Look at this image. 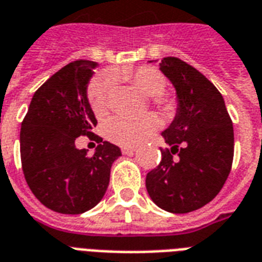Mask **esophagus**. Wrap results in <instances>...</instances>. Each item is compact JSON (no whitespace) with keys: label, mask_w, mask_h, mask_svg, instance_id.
<instances>
[{"label":"esophagus","mask_w":262,"mask_h":262,"mask_svg":"<svg viewBox=\"0 0 262 262\" xmlns=\"http://www.w3.org/2000/svg\"><path fill=\"white\" fill-rule=\"evenodd\" d=\"M136 151L135 147H122V154H125V156H130Z\"/></svg>","instance_id":"34e87169"}]
</instances>
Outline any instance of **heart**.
I'll return each mask as SVG.
<instances>
[{"mask_svg":"<svg viewBox=\"0 0 262 262\" xmlns=\"http://www.w3.org/2000/svg\"><path fill=\"white\" fill-rule=\"evenodd\" d=\"M112 80H126L136 87L139 92L151 97V101L164 112L173 110V102L164 97L168 80L166 77L151 67H140L132 72H111L110 75L97 77L89 90V101L96 116H104L110 106L112 93ZM158 122L152 115L139 118L114 116L104 125V135L110 141L119 146H136L154 132Z\"/></svg>","mask_w":262,"mask_h":262,"instance_id":"b5f03b06","label":"heart"}]
</instances>
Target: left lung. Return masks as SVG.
<instances>
[{
  "label": "left lung",
  "instance_id": "left-lung-1",
  "mask_svg": "<svg viewBox=\"0 0 262 262\" xmlns=\"http://www.w3.org/2000/svg\"><path fill=\"white\" fill-rule=\"evenodd\" d=\"M160 69L175 87L178 108L162 132L169 148L161 150L162 160L147 173L146 187L160 208L186 214L208 204L224 187L233 161V126L222 94L195 68L166 57Z\"/></svg>",
  "mask_w": 262,
  "mask_h": 262
}]
</instances>
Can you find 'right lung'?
I'll use <instances>...</instances> for the list:
<instances>
[{
	"label": "right lung",
	"instance_id": "add662e5",
	"mask_svg": "<svg viewBox=\"0 0 262 262\" xmlns=\"http://www.w3.org/2000/svg\"><path fill=\"white\" fill-rule=\"evenodd\" d=\"M97 62L77 59L54 73L34 93L20 127L25 179L42 205L59 214H82L96 207L110 185L119 147L102 141L87 86ZM79 136L100 144L92 157L76 148Z\"/></svg>",
	"mask_w": 262,
	"mask_h": 262
}]
</instances>
